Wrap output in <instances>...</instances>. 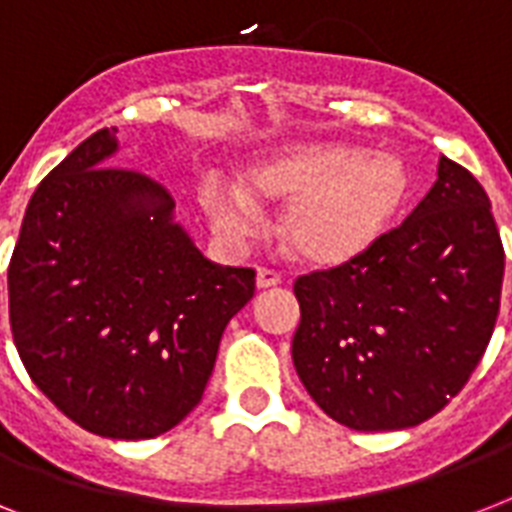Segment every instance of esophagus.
Returning a JSON list of instances; mask_svg holds the SVG:
<instances>
[{"mask_svg": "<svg viewBox=\"0 0 512 512\" xmlns=\"http://www.w3.org/2000/svg\"><path fill=\"white\" fill-rule=\"evenodd\" d=\"M281 284V276L271 268H257V289H271V287H279Z\"/></svg>", "mask_w": 512, "mask_h": 512, "instance_id": "34e87169", "label": "esophagus"}]
</instances>
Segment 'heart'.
Returning <instances> with one entry per match:
<instances>
[{
    "label": "heart",
    "instance_id": "obj_1",
    "mask_svg": "<svg viewBox=\"0 0 512 512\" xmlns=\"http://www.w3.org/2000/svg\"><path fill=\"white\" fill-rule=\"evenodd\" d=\"M409 193L412 172L401 156L342 140H292L257 156L244 185L215 175L199 185L209 223L228 241L255 233V199L287 204L281 239L297 260L316 268L364 257L393 228Z\"/></svg>",
    "mask_w": 512,
    "mask_h": 512
}]
</instances>
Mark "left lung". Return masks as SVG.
I'll return each instance as SVG.
<instances>
[{"instance_id": "left-lung-1", "label": "left lung", "mask_w": 512, "mask_h": 512, "mask_svg": "<svg viewBox=\"0 0 512 512\" xmlns=\"http://www.w3.org/2000/svg\"><path fill=\"white\" fill-rule=\"evenodd\" d=\"M505 249L489 196L452 159L364 257L295 281L297 377L353 430H401L452 401L500 313Z\"/></svg>"}]
</instances>
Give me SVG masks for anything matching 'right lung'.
<instances>
[{
  "instance_id": "add662e5",
  "label": "right lung",
  "mask_w": 512,
  "mask_h": 512,
  "mask_svg": "<svg viewBox=\"0 0 512 512\" xmlns=\"http://www.w3.org/2000/svg\"><path fill=\"white\" fill-rule=\"evenodd\" d=\"M116 127L79 143L26 207L10 329L36 388L103 438L162 436L199 404L255 271L209 263L164 185L124 167Z\"/></svg>"
}]
</instances>
